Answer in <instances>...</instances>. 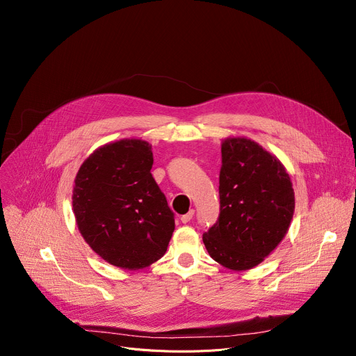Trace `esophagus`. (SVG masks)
Returning a JSON list of instances; mask_svg holds the SVG:
<instances>
[{
  "label": "esophagus",
  "instance_id": "obj_1",
  "mask_svg": "<svg viewBox=\"0 0 356 356\" xmlns=\"http://www.w3.org/2000/svg\"><path fill=\"white\" fill-rule=\"evenodd\" d=\"M193 216H194V210L191 209L187 214H184V216H181V217H180V221H181L183 224H187V222H190V221H191Z\"/></svg>",
  "mask_w": 356,
  "mask_h": 356
}]
</instances>
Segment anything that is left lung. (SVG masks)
Masks as SVG:
<instances>
[{"mask_svg":"<svg viewBox=\"0 0 356 356\" xmlns=\"http://www.w3.org/2000/svg\"><path fill=\"white\" fill-rule=\"evenodd\" d=\"M220 216L202 234L210 257L232 270L259 265L282 242L294 213V190L280 161L259 143L221 145Z\"/></svg>","mask_w":356,"mask_h":356,"instance_id":"left-lung-1","label":"left lung"}]
</instances>
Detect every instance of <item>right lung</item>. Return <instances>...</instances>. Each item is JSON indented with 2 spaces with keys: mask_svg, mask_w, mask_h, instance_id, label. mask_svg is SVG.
<instances>
[{
  "mask_svg": "<svg viewBox=\"0 0 356 356\" xmlns=\"http://www.w3.org/2000/svg\"><path fill=\"white\" fill-rule=\"evenodd\" d=\"M147 142L121 139L98 147L80 166L73 211L80 234L106 262L136 270L161 259L175 214L154 176Z\"/></svg>",
  "mask_w": 356,
  "mask_h": 356,
  "instance_id": "add662e5",
  "label": "right lung"
}]
</instances>
